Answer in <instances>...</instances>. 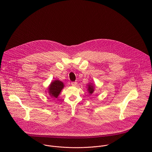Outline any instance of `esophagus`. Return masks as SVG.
Returning a JSON list of instances; mask_svg holds the SVG:
<instances>
[{
  "label": "esophagus",
  "mask_w": 152,
  "mask_h": 152,
  "mask_svg": "<svg viewBox=\"0 0 152 152\" xmlns=\"http://www.w3.org/2000/svg\"><path fill=\"white\" fill-rule=\"evenodd\" d=\"M77 84V82H72L71 83V85L73 86H76Z\"/></svg>",
  "instance_id": "obj_1"
}]
</instances>
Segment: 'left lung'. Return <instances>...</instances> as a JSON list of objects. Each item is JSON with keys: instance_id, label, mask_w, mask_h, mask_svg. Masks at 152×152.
<instances>
[{"instance_id": "8db88e82", "label": "left lung", "mask_w": 152, "mask_h": 152, "mask_svg": "<svg viewBox=\"0 0 152 152\" xmlns=\"http://www.w3.org/2000/svg\"><path fill=\"white\" fill-rule=\"evenodd\" d=\"M88 91H89V93H90L91 94L94 91V88L91 85H88Z\"/></svg>"}]
</instances>
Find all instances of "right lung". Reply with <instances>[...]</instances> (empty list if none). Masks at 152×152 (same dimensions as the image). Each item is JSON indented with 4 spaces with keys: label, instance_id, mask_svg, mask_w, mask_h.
Listing matches in <instances>:
<instances>
[{
    "label": "right lung",
    "instance_id": "1",
    "mask_svg": "<svg viewBox=\"0 0 152 152\" xmlns=\"http://www.w3.org/2000/svg\"><path fill=\"white\" fill-rule=\"evenodd\" d=\"M63 87V83L59 80H56L54 82L51 83V84L48 88L49 93L50 95L54 98H57Z\"/></svg>",
    "mask_w": 152,
    "mask_h": 152
}]
</instances>
